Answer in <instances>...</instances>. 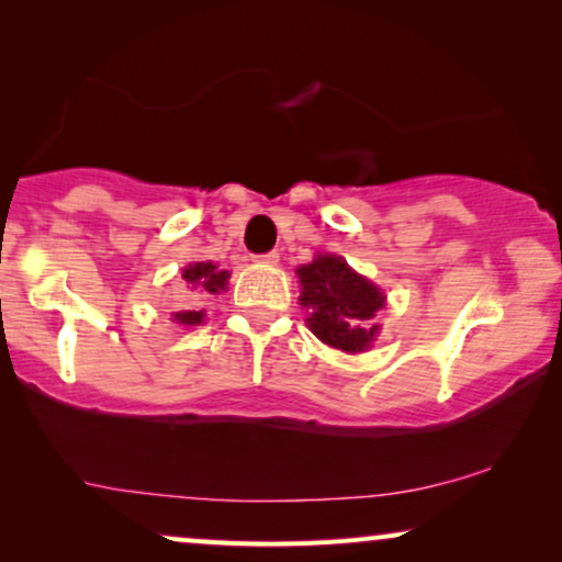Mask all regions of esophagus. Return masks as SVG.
I'll return each mask as SVG.
<instances>
[{
    "instance_id": "34e87169",
    "label": "esophagus",
    "mask_w": 562,
    "mask_h": 562,
    "mask_svg": "<svg viewBox=\"0 0 562 562\" xmlns=\"http://www.w3.org/2000/svg\"><path fill=\"white\" fill-rule=\"evenodd\" d=\"M256 263H263V266H276V263H279V252L271 250V252H263V256H256Z\"/></svg>"
}]
</instances>
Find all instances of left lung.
<instances>
[{
  "label": "left lung",
  "instance_id": "8db88e82",
  "mask_svg": "<svg viewBox=\"0 0 562 562\" xmlns=\"http://www.w3.org/2000/svg\"><path fill=\"white\" fill-rule=\"evenodd\" d=\"M306 325L325 345L342 352H363L379 335L375 314L383 310V291L352 271L340 256H317L296 268Z\"/></svg>",
  "mask_w": 562,
  "mask_h": 562
}]
</instances>
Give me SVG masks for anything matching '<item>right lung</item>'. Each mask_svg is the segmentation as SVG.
<instances>
[{
	"instance_id": "add662e5",
	"label": "right lung",
	"mask_w": 562,
	"mask_h": 562,
	"mask_svg": "<svg viewBox=\"0 0 562 562\" xmlns=\"http://www.w3.org/2000/svg\"><path fill=\"white\" fill-rule=\"evenodd\" d=\"M181 279L187 281L189 289L196 291V294H220V291L227 289L229 273L220 271L217 266L210 263V260H202V263H191V266L183 268ZM173 322H179V325H187V327L202 325L204 312H196V310L176 312Z\"/></svg>"
}]
</instances>
